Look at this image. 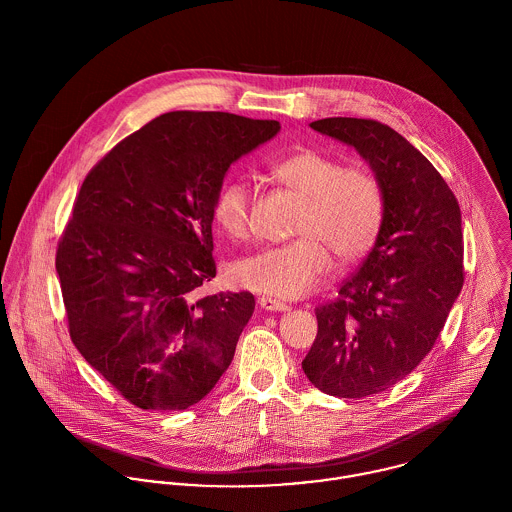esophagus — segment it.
I'll use <instances>...</instances> for the list:
<instances>
[{
	"mask_svg": "<svg viewBox=\"0 0 512 512\" xmlns=\"http://www.w3.org/2000/svg\"><path fill=\"white\" fill-rule=\"evenodd\" d=\"M258 305L266 311H286L288 305L276 297H268V295H260L258 297Z\"/></svg>",
	"mask_w": 512,
	"mask_h": 512,
	"instance_id": "obj_1",
	"label": "esophagus"
}]
</instances>
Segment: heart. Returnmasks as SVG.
I'll use <instances>...</instances> for the list:
<instances>
[{
  "label": "heart",
  "instance_id": "obj_1",
  "mask_svg": "<svg viewBox=\"0 0 512 512\" xmlns=\"http://www.w3.org/2000/svg\"><path fill=\"white\" fill-rule=\"evenodd\" d=\"M274 175L303 199L292 226L297 238L240 258L232 266V278L252 292L297 297L331 272V252L341 264L365 258L382 230L384 193L370 169L343 165L317 149L280 159ZM252 203L250 179H228L213 203L215 222L234 240L248 238Z\"/></svg>",
  "mask_w": 512,
  "mask_h": 512
}]
</instances>
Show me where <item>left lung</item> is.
Masks as SVG:
<instances>
[{
  "label": "left lung",
  "mask_w": 512,
  "mask_h": 512,
  "mask_svg": "<svg viewBox=\"0 0 512 512\" xmlns=\"http://www.w3.org/2000/svg\"><path fill=\"white\" fill-rule=\"evenodd\" d=\"M309 126L355 147L384 193L382 230L339 297L315 309L317 337L301 363L321 392L365 398L392 388L436 345L463 288L461 211L438 169L390 126Z\"/></svg>",
  "instance_id": "obj_1"
}]
</instances>
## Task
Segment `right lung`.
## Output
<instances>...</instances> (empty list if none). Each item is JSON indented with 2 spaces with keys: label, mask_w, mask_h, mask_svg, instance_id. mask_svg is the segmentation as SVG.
<instances>
[{
  "label": "right lung",
  "mask_w": 512,
  "mask_h": 512,
  "mask_svg": "<svg viewBox=\"0 0 512 512\" xmlns=\"http://www.w3.org/2000/svg\"><path fill=\"white\" fill-rule=\"evenodd\" d=\"M276 120L167 112L86 175L57 246L74 347L130 404L185 410L228 368L250 292L201 295L217 276L213 203L240 155Z\"/></svg>",
  "instance_id": "right-lung-1"
}]
</instances>
